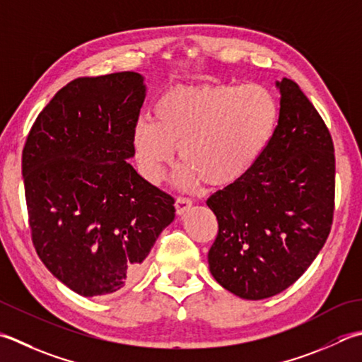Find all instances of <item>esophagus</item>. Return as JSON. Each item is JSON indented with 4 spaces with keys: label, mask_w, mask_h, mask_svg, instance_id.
<instances>
[{
    "label": "esophagus",
    "mask_w": 362,
    "mask_h": 362,
    "mask_svg": "<svg viewBox=\"0 0 362 362\" xmlns=\"http://www.w3.org/2000/svg\"><path fill=\"white\" fill-rule=\"evenodd\" d=\"M191 205H193V201L188 199V197H185V196H179V197H177V201H175L177 215H183V214H185V211L191 207Z\"/></svg>",
    "instance_id": "34e87169"
}]
</instances>
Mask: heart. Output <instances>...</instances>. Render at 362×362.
Wrapping results in <instances>:
<instances>
[{
	"mask_svg": "<svg viewBox=\"0 0 362 362\" xmlns=\"http://www.w3.org/2000/svg\"><path fill=\"white\" fill-rule=\"evenodd\" d=\"M278 117V100L260 84L179 88L158 98L152 119L134 124L133 147L147 180H161L177 146L182 183L226 187L256 165Z\"/></svg>",
	"mask_w": 362,
	"mask_h": 362,
	"instance_id": "heart-1",
	"label": "heart"
}]
</instances>
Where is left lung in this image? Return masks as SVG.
<instances>
[{"label": "left lung", "instance_id": "obj_1", "mask_svg": "<svg viewBox=\"0 0 362 362\" xmlns=\"http://www.w3.org/2000/svg\"><path fill=\"white\" fill-rule=\"evenodd\" d=\"M281 110L256 165L207 199L218 219L209 251L219 286L245 300L290 287L329 235L334 211V146L298 84L276 81Z\"/></svg>", "mask_w": 362, "mask_h": 362}]
</instances>
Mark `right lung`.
I'll return each mask as SVG.
<instances>
[{
  "mask_svg": "<svg viewBox=\"0 0 362 362\" xmlns=\"http://www.w3.org/2000/svg\"><path fill=\"white\" fill-rule=\"evenodd\" d=\"M144 98L136 72L76 78L28 134L21 174L33 243L78 295H116L134 284L174 221V197L127 161Z\"/></svg>",
  "mask_w": 362,
  "mask_h": 362,
  "instance_id": "1",
  "label": "right lung"
}]
</instances>
